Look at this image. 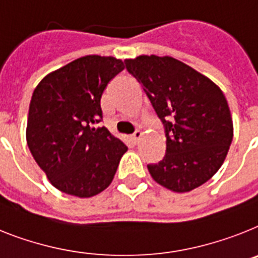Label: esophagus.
<instances>
[{
    "label": "esophagus",
    "mask_w": 258,
    "mask_h": 258,
    "mask_svg": "<svg viewBox=\"0 0 258 258\" xmlns=\"http://www.w3.org/2000/svg\"><path fill=\"white\" fill-rule=\"evenodd\" d=\"M142 136H143V133L138 130V131H135V133H134V135L131 136V139H133L134 143H138L140 139H142Z\"/></svg>",
    "instance_id": "34e87169"
}]
</instances>
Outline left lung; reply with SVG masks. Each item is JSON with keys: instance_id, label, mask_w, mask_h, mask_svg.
<instances>
[{"instance_id": "left-lung-1", "label": "left lung", "mask_w": 258, "mask_h": 258, "mask_svg": "<svg viewBox=\"0 0 258 258\" xmlns=\"http://www.w3.org/2000/svg\"><path fill=\"white\" fill-rule=\"evenodd\" d=\"M164 124L166 151L149 164L156 182L176 192L207 182L224 162L233 138L232 116L216 84L170 56L124 60Z\"/></svg>"}]
</instances>
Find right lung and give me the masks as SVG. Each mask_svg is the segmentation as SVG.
<instances>
[{
  "label": "right lung",
  "instance_id": "1",
  "mask_svg": "<svg viewBox=\"0 0 258 258\" xmlns=\"http://www.w3.org/2000/svg\"><path fill=\"white\" fill-rule=\"evenodd\" d=\"M123 69L112 56H84L45 76L32 93L27 146L60 191L90 198L115 176L127 147L97 124L103 90Z\"/></svg>",
  "mask_w": 258,
  "mask_h": 258
}]
</instances>
